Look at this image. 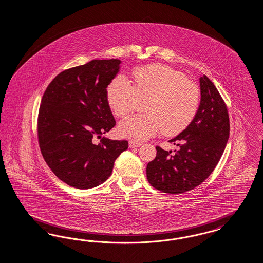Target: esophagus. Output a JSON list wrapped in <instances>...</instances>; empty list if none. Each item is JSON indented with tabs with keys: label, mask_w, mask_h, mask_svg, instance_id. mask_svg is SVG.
Masks as SVG:
<instances>
[{
	"label": "esophagus",
	"mask_w": 263,
	"mask_h": 263,
	"mask_svg": "<svg viewBox=\"0 0 263 263\" xmlns=\"http://www.w3.org/2000/svg\"><path fill=\"white\" fill-rule=\"evenodd\" d=\"M141 145H142V143H138V142H133V141L129 142V147L130 148H136V147H139Z\"/></svg>",
	"instance_id": "1"
}]
</instances>
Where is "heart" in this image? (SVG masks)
I'll return each instance as SVG.
<instances>
[{"label": "heart", "mask_w": 263, "mask_h": 263, "mask_svg": "<svg viewBox=\"0 0 263 263\" xmlns=\"http://www.w3.org/2000/svg\"><path fill=\"white\" fill-rule=\"evenodd\" d=\"M133 79L131 85L120 75L107 87L108 103L119 118L136 109L139 101H144V114L132 115L120 121V135L134 141H144L160 130L164 135H176L191 123L200 100L196 83L162 64L136 69Z\"/></svg>", "instance_id": "b5f03b06"}]
</instances>
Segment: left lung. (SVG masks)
<instances>
[{
  "mask_svg": "<svg viewBox=\"0 0 263 263\" xmlns=\"http://www.w3.org/2000/svg\"><path fill=\"white\" fill-rule=\"evenodd\" d=\"M200 103L191 123L168 142L173 153L156 146V157L147 164L146 177L155 189L167 194L190 191L202 183L221 159L230 137L227 105L209 78H199Z\"/></svg>",
  "mask_w": 263,
  "mask_h": 263,
  "instance_id": "8db88e82",
  "label": "left lung"
}]
</instances>
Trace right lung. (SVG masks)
<instances>
[{
  "mask_svg": "<svg viewBox=\"0 0 263 263\" xmlns=\"http://www.w3.org/2000/svg\"><path fill=\"white\" fill-rule=\"evenodd\" d=\"M121 61L92 60L58 74L41 99L37 119L40 152L59 179L78 189L93 188L111 175L127 141L96 138L116 125L107 87Z\"/></svg>",
  "mask_w": 263,
  "mask_h": 263,
  "instance_id": "add662e5",
  "label": "right lung"
}]
</instances>
